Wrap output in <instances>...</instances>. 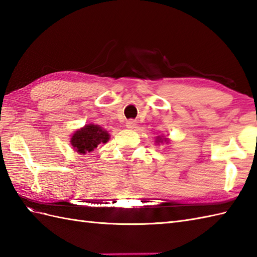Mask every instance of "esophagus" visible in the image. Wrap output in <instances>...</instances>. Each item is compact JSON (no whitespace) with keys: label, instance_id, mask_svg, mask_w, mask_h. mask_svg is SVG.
I'll list each match as a JSON object with an SVG mask.
<instances>
[{"label":"esophagus","instance_id":"1","mask_svg":"<svg viewBox=\"0 0 257 257\" xmlns=\"http://www.w3.org/2000/svg\"><path fill=\"white\" fill-rule=\"evenodd\" d=\"M136 125H138V122H136L135 119H128V121L126 122V127L131 128V130L135 128Z\"/></svg>","mask_w":257,"mask_h":257}]
</instances>
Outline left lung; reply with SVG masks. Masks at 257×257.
I'll return each instance as SVG.
<instances>
[{
    "instance_id": "left-lung-1",
    "label": "left lung",
    "mask_w": 257,
    "mask_h": 257,
    "mask_svg": "<svg viewBox=\"0 0 257 257\" xmlns=\"http://www.w3.org/2000/svg\"><path fill=\"white\" fill-rule=\"evenodd\" d=\"M161 142H168V139L161 138V136H158L157 140H156V143H161Z\"/></svg>"
}]
</instances>
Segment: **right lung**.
<instances>
[{
  "mask_svg": "<svg viewBox=\"0 0 257 257\" xmlns=\"http://www.w3.org/2000/svg\"><path fill=\"white\" fill-rule=\"evenodd\" d=\"M110 140V134L99 125L88 124L76 131L71 136L70 143L77 153L87 154L92 152L100 144H105Z\"/></svg>",
  "mask_w": 257,
  "mask_h": 257,
  "instance_id": "right-lung-1",
  "label": "right lung"
}]
</instances>
